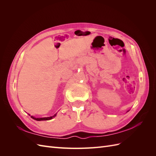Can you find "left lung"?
<instances>
[{"label":"left lung","mask_w":156,"mask_h":156,"mask_svg":"<svg viewBox=\"0 0 156 156\" xmlns=\"http://www.w3.org/2000/svg\"><path fill=\"white\" fill-rule=\"evenodd\" d=\"M128 111H127V112H128Z\"/></svg>","instance_id":"8db88e82"}]
</instances>
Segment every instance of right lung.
<instances>
[{"label":"right lung","mask_w":156,"mask_h":156,"mask_svg":"<svg viewBox=\"0 0 156 156\" xmlns=\"http://www.w3.org/2000/svg\"><path fill=\"white\" fill-rule=\"evenodd\" d=\"M29 116H30L29 114ZM56 116V113L55 115H54L53 116H50V117H44V118H36V117H34V116H30V117L32 118V119H33L34 120H37V121H41V120H51V119H53V118H55V116Z\"/></svg>","instance_id":"add662e5"}]
</instances>
